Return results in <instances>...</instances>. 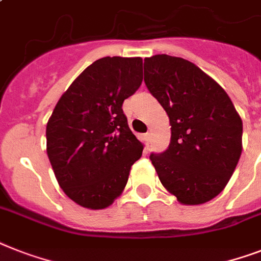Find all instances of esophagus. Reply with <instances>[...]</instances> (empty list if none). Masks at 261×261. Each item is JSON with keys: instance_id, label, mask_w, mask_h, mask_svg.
<instances>
[{"instance_id": "obj_1", "label": "esophagus", "mask_w": 261, "mask_h": 261, "mask_svg": "<svg viewBox=\"0 0 261 261\" xmlns=\"http://www.w3.org/2000/svg\"><path fill=\"white\" fill-rule=\"evenodd\" d=\"M145 138H146V141L150 142V139H151V134H150V133H146Z\"/></svg>"}]
</instances>
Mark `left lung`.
Returning <instances> with one entry per match:
<instances>
[{
  "label": "left lung",
  "instance_id": "obj_1",
  "mask_svg": "<svg viewBox=\"0 0 261 261\" xmlns=\"http://www.w3.org/2000/svg\"><path fill=\"white\" fill-rule=\"evenodd\" d=\"M145 83L171 126L166 151L150 160L165 189L184 205L224 190L243 150V122L224 88L196 64L169 55L145 59Z\"/></svg>",
  "mask_w": 261,
  "mask_h": 261
}]
</instances>
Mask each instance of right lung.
<instances>
[{
    "label": "right lung",
    "instance_id": "right-lung-1",
    "mask_svg": "<svg viewBox=\"0 0 261 261\" xmlns=\"http://www.w3.org/2000/svg\"><path fill=\"white\" fill-rule=\"evenodd\" d=\"M141 57H103L80 73L46 123V154L63 192L87 209H105L122 194L142 155L123 114L142 84Z\"/></svg>",
    "mask_w": 261,
    "mask_h": 261
}]
</instances>
